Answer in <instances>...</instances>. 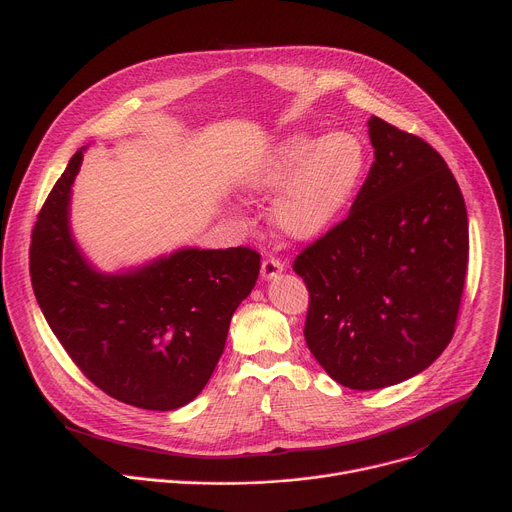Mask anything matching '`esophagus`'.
I'll use <instances>...</instances> for the list:
<instances>
[{"label": "esophagus", "instance_id": "obj_1", "mask_svg": "<svg viewBox=\"0 0 512 512\" xmlns=\"http://www.w3.org/2000/svg\"><path fill=\"white\" fill-rule=\"evenodd\" d=\"M283 271V263L275 257H267L263 263H261V277L263 279H273L277 277L279 273Z\"/></svg>", "mask_w": 512, "mask_h": 512}]
</instances>
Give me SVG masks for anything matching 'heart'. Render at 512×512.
<instances>
[{"label":"heart","mask_w":512,"mask_h":512,"mask_svg":"<svg viewBox=\"0 0 512 512\" xmlns=\"http://www.w3.org/2000/svg\"><path fill=\"white\" fill-rule=\"evenodd\" d=\"M364 168L367 150L356 135L296 133L263 158L249 186L261 196L281 192L271 210L275 227L294 241H314L340 221Z\"/></svg>","instance_id":"obj_1"}]
</instances>
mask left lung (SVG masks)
I'll return each instance as SVG.
<instances>
[{"label":"left lung","mask_w":512,"mask_h":512,"mask_svg":"<svg viewBox=\"0 0 512 512\" xmlns=\"http://www.w3.org/2000/svg\"><path fill=\"white\" fill-rule=\"evenodd\" d=\"M369 135L375 162L348 216L294 261L310 291L306 344L356 391L407 381L446 350L470 249L464 196L444 158L375 115Z\"/></svg>","instance_id":"left-lung-1"}]
</instances>
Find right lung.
Listing matches in <instances>:
<instances>
[{"label": "right lung", "instance_id": "1", "mask_svg": "<svg viewBox=\"0 0 512 512\" xmlns=\"http://www.w3.org/2000/svg\"><path fill=\"white\" fill-rule=\"evenodd\" d=\"M81 162L83 150L38 212L30 243L36 300L66 354L103 393L139 409H178L208 383L261 255L249 247L180 249L117 275L93 269L68 229Z\"/></svg>", "mask_w": 512, "mask_h": 512}]
</instances>
